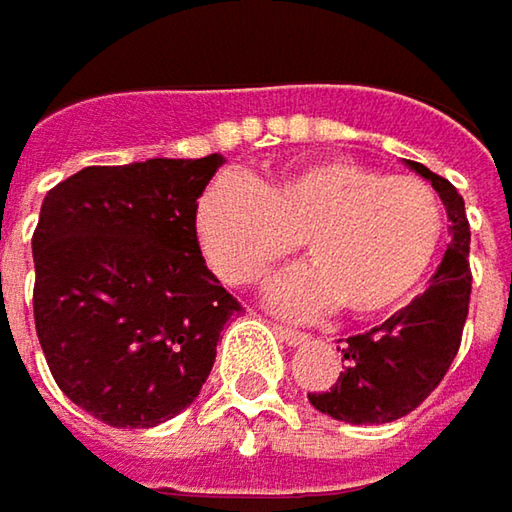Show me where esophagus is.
<instances>
[{
    "label": "esophagus",
    "instance_id": "esophagus-1",
    "mask_svg": "<svg viewBox=\"0 0 512 512\" xmlns=\"http://www.w3.org/2000/svg\"><path fill=\"white\" fill-rule=\"evenodd\" d=\"M274 332L288 344V347H300V344H306L309 341V335L306 332H297V329H291V326H282V323H274Z\"/></svg>",
    "mask_w": 512,
    "mask_h": 512
}]
</instances>
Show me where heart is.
Here are the masks:
<instances>
[{
	"mask_svg": "<svg viewBox=\"0 0 512 512\" xmlns=\"http://www.w3.org/2000/svg\"><path fill=\"white\" fill-rule=\"evenodd\" d=\"M195 233L227 285L262 282L303 238L311 265L276 279L271 306L311 314L338 303L352 317H382L417 294L446 218L425 180L323 157L259 183L212 180L198 201Z\"/></svg>",
	"mask_w": 512,
	"mask_h": 512,
	"instance_id": "1",
	"label": "heart"
}]
</instances>
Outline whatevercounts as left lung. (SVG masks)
Segmentation results:
<instances>
[{"instance_id": "8db88e82", "label": "left lung", "mask_w": 512, "mask_h": 512, "mask_svg": "<svg viewBox=\"0 0 512 512\" xmlns=\"http://www.w3.org/2000/svg\"><path fill=\"white\" fill-rule=\"evenodd\" d=\"M408 165L431 180L434 192L440 195L452 221V241L420 297L370 332L347 338V347H338L347 367L335 387L309 393V402L320 414L352 425L393 422L420 408L449 373L469 314L472 271L463 198L446 177L428 171L422 163L408 160Z\"/></svg>"}]
</instances>
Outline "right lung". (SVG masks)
<instances>
[{"label":"right lung","instance_id":"1","mask_svg":"<svg viewBox=\"0 0 512 512\" xmlns=\"http://www.w3.org/2000/svg\"><path fill=\"white\" fill-rule=\"evenodd\" d=\"M221 154L90 165L43 198L34 326L57 387L113 428H151L201 393L238 300L195 233Z\"/></svg>","mask_w":512,"mask_h":512}]
</instances>
